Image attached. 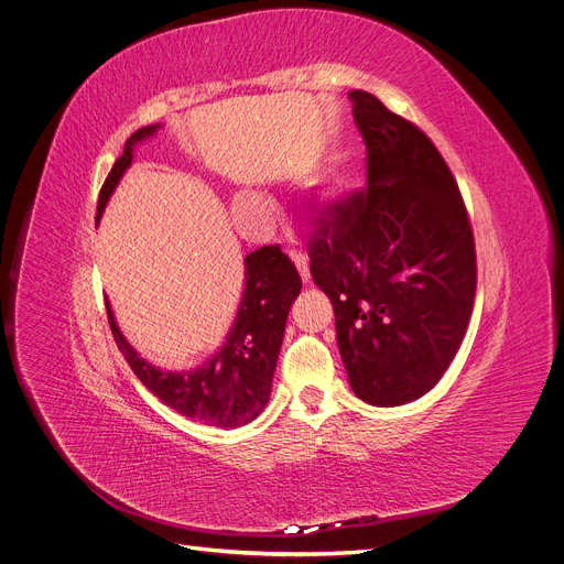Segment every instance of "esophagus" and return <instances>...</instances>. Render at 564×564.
<instances>
[{
	"label": "esophagus",
	"instance_id": "obj_1",
	"mask_svg": "<svg viewBox=\"0 0 564 564\" xmlns=\"http://www.w3.org/2000/svg\"><path fill=\"white\" fill-rule=\"evenodd\" d=\"M290 259H292V263L296 265V270H299V274H301V281H303V283H311L308 256H305L303 251H290Z\"/></svg>",
	"mask_w": 564,
	"mask_h": 564
}]
</instances>
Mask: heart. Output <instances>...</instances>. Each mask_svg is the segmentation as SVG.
<instances>
[{
	"instance_id": "b5f03b06",
	"label": "heart",
	"mask_w": 564,
	"mask_h": 564,
	"mask_svg": "<svg viewBox=\"0 0 564 564\" xmlns=\"http://www.w3.org/2000/svg\"><path fill=\"white\" fill-rule=\"evenodd\" d=\"M333 195H335V186H333L330 182L317 184V199H319V202H328ZM259 207H261V199L256 197V195H251V193L238 195V209H240L242 214H249V212L259 209Z\"/></svg>"
}]
</instances>
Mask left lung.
Segmentation results:
<instances>
[{
  "mask_svg": "<svg viewBox=\"0 0 564 564\" xmlns=\"http://www.w3.org/2000/svg\"><path fill=\"white\" fill-rule=\"evenodd\" d=\"M369 184L322 209L311 274L335 308L355 395L398 406L425 395L466 337L477 253L458 186L430 137L355 89Z\"/></svg>",
  "mask_w": 564,
  "mask_h": 564,
  "instance_id": "8db88e82",
  "label": "left lung"
}]
</instances>
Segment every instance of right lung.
Masks as SVG:
<instances>
[{
    "label": "right lung",
    "instance_id": "add662e5",
    "mask_svg": "<svg viewBox=\"0 0 564 564\" xmlns=\"http://www.w3.org/2000/svg\"><path fill=\"white\" fill-rule=\"evenodd\" d=\"M160 126L137 130L115 162L98 193L96 223L106 212L119 180L132 164L139 141ZM301 292V276L279 245H268L245 256V292L236 319L223 346L207 362L188 371H162L145 362L117 326L110 301H106L112 337L134 376L177 414L214 427H240L259 416L272 393V378L283 344L292 301Z\"/></svg>",
    "mask_w": 564,
    "mask_h": 564
}]
</instances>
